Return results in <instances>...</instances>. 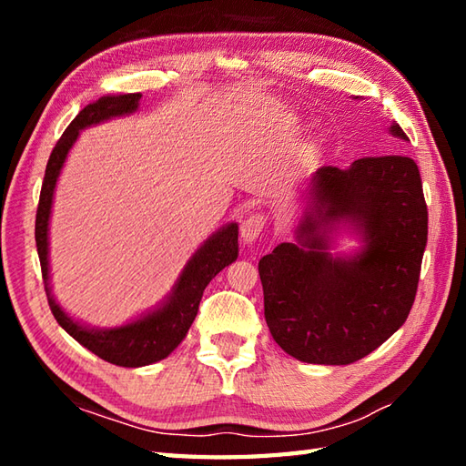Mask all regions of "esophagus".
Wrapping results in <instances>:
<instances>
[{
  "label": "esophagus",
  "instance_id": "esophagus-1",
  "mask_svg": "<svg viewBox=\"0 0 466 466\" xmlns=\"http://www.w3.org/2000/svg\"><path fill=\"white\" fill-rule=\"evenodd\" d=\"M266 228V218L262 214H250L246 220L240 224V236L246 244L254 242L262 230Z\"/></svg>",
  "mask_w": 466,
  "mask_h": 466
}]
</instances>
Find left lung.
Listing matches in <instances>:
<instances>
[{"instance_id":"left-lung-1","label":"left lung","mask_w":466,"mask_h":466,"mask_svg":"<svg viewBox=\"0 0 466 466\" xmlns=\"http://www.w3.org/2000/svg\"><path fill=\"white\" fill-rule=\"evenodd\" d=\"M394 136L409 140L399 124ZM316 216L258 262L264 319L284 352L310 364H350L390 339L407 320L419 289L429 210L417 162L369 156L312 177ZM349 219L370 242L352 261L325 252L322 223Z\"/></svg>"}]
</instances>
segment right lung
I'll list each match as a JSON object with an SVG mask.
<instances>
[{
    "mask_svg": "<svg viewBox=\"0 0 466 466\" xmlns=\"http://www.w3.org/2000/svg\"><path fill=\"white\" fill-rule=\"evenodd\" d=\"M140 97L142 94L106 96L97 102L86 106L74 117L72 124L66 127V132L54 146L52 154H49L35 214V246L39 264H42V279L47 302L54 319L69 336H74L77 342L86 346L87 350H92L96 356H100L102 360L117 366H127V369H136V366H146L166 359L184 340L187 329L192 326L206 286L210 284L218 272L238 258V226L228 224L220 232L214 234L196 252L194 258L187 262L172 292V299L160 310L147 314L142 320L114 330L84 329V326L69 319L52 299L47 286V222L49 210H52L54 187L59 170H62L66 162V156L69 147L74 146L80 130L92 124L110 120V117L116 116L132 114L134 110H137Z\"/></svg>",
    "mask_w": 466,
    "mask_h": 466,
    "instance_id": "obj_1",
    "label": "right lung"
}]
</instances>
